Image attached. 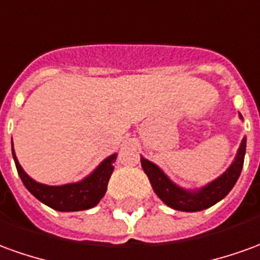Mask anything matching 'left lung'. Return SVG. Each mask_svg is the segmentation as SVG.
<instances>
[{
    "instance_id": "1",
    "label": "left lung",
    "mask_w": 260,
    "mask_h": 260,
    "mask_svg": "<svg viewBox=\"0 0 260 260\" xmlns=\"http://www.w3.org/2000/svg\"><path fill=\"white\" fill-rule=\"evenodd\" d=\"M239 118L242 119L241 114ZM245 150H246V138L244 136L238 148L237 155L228 169L217 179H214L200 188H184L176 184L156 163L145 159L143 156H141V165L143 172L148 176L153 191L166 206L177 211L196 212L217 204L231 191L242 172Z\"/></svg>"
}]
</instances>
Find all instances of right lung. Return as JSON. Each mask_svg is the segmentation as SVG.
Instances as JSON below:
<instances>
[{"instance_id": "add662e5", "label": "right lung", "mask_w": 260, "mask_h": 260, "mask_svg": "<svg viewBox=\"0 0 260 260\" xmlns=\"http://www.w3.org/2000/svg\"><path fill=\"white\" fill-rule=\"evenodd\" d=\"M12 156L18 174L22 180L23 186L28 188L29 193L35 196L41 203L46 204L50 208L63 212L83 211L97 206L107 191L108 181L114 172V161L117 159V153H112L108 157H105L83 180L67 183L61 186H49L34 180L23 170L16 159L14 145H12Z\"/></svg>"}]
</instances>
